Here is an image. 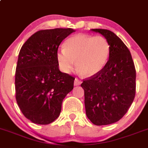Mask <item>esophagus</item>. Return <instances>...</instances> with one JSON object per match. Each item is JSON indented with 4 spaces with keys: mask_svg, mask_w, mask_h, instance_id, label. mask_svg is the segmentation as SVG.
Masks as SVG:
<instances>
[{
    "mask_svg": "<svg viewBox=\"0 0 148 148\" xmlns=\"http://www.w3.org/2000/svg\"><path fill=\"white\" fill-rule=\"evenodd\" d=\"M81 83H82L81 80H79L78 78H75V79H74V86H79V85L81 84Z\"/></svg>",
    "mask_w": 148,
    "mask_h": 148,
    "instance_id": "1",
    "label": "esophagus"
}]
</instances>
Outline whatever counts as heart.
<instances>
[{"label":"heart","mask_w":148,"mask_h":148,"mask_svg":"<svg viewBox=\"0 0 148 148\" xmlns=\"http://www.w3.org/2000/svg\"><path fill=\"white\" fill-rule=\"evenodd\" d=\"M111 47L105 37L101 36L77 34L64 43L59 50L56 60L61 69L69 72L75 65L77 70L85 77H92L104 69L110 58Z\"/></svg>","instance_id":"1"}]
</instances>
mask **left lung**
Masks as SVG:
<instances>
[{"mask_svg": "<svg viewBox=\"0 0 148 148\" xmlns=\"http://www.w3.org/2000/svg\"><path fill=\"white\" fill-rule=\"evenodd\" d=\"M91 30L103 36L111 51L104 69L83 79L86 113L94 124L107 125L122 119L133 102L136 68L129 49L115 33L104 29Z\"/></svg>", "mask_w": 148, "mask_h": 148, "instance_id": "1", "label": "left lung"}]
</instances>
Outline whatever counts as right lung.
Returning <instances> with one entry per match:
<instances>
[{
	"instance_id": "obj_1",
	"label": "right lung",
	"mask_w": 148,
	"mask_h": 148,
	"mask_svg": "<svg viewBox=\"0 0 148 148\" xmlns=\"http://www.w3.org/2000/svg\"><path fill=\"white\" fill-rule=\"evenodd\" d=\"M71 28L42 29L20 50L15 70V99L23 115L34 124H49L59 117L62 103L75 78L59 70L56 53Z\"/></svg>"
}]
</instances>
